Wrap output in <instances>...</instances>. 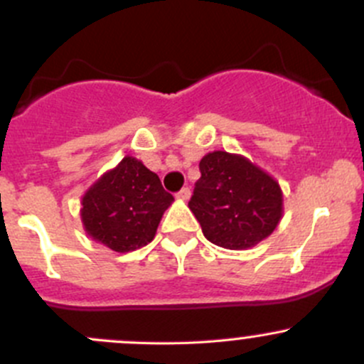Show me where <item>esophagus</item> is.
I'll return each instance as SVG.
<instances>
[{
	"label": "esophagus",
	"mask_w": 364,
	"mask_h": 364,
	"mask_svg": "<svg viewBox=\"0 0 364 364\" xmlns=\"http://www.w3.org/2000/svg\"><path fill=\"white\" fill-rule=\"evenodd\" d=\"M190 196H192V192H190V188H183V190H179L178 196H176V197H178L179 200H188Z\"/></svg>",
	"instance_id": "esophagus-1"
}]
</instances>
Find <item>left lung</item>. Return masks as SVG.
I'll return each mask as SVG.
<instances>
[{
    "instance_id": "obj_1",
    "label": "left lung",
    "mask_w": 364,
    "mask_h": 364,
    "mask_svg": "<svg viewBox=\"0 0 364 364\" xmlns=\"http://www.w3.org/2000/svg\"><path fill=\"white\" fill-rule=\"evenodd\" d=\"M188 208L205 240L227 250H248L269 237L284 216L280 183L237 153L211 151Z\"/></svg>"
}]
</instances>
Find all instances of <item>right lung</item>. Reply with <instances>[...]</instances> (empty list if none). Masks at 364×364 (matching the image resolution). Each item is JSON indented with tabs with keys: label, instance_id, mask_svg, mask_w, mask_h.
<instances>
[{
	"label": "right lung",
	"instance_id": "obj_1",
	"mask_svg": "<svg viewBox=\"0 0 364 364\" xmlns=\"http://www.w3.org/2000/svg\"><path fill=\"white\" fill-rule=\"evenodd\" d=\"M174 197L141 160L127 155L105 171L80 200V222L91 240L117 253L151 243Z\"/></svg>",
	"mask_w": 364,
	"mask_h": 364
}]
</instances>
